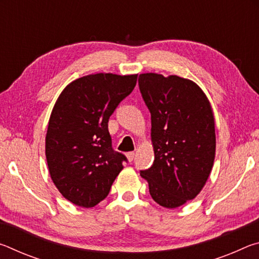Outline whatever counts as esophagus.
Here are the masks:
<instances>
[{
	"mask_svg": "<svg viewBox=\"0 0 259 259\" xmlns=\"http://www.w3.org/2000/svg\"><path fill=\"white\" fill-rule=\"evenodd\" d=\"M126 159H128V161H133L135 159V152H129L126 153Z\"/></svg>",
	"mask_w": 259,
	"mask_h": 259,
	"instance_id": "esophagus-1",
	"label": "esophagus"
}]
</instances>
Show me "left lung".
<instances>
[{
    "instance_id": "8db88e82",
    "label": "left lung",
    "mask_w": 259,
    "mask_h": 259,
    "mask_svg": "<svg viewBox=\"0 0 259 259\" xmlns=\"http://www.w3.org/2000/svg\"><path fill=\"white\" fill-rule=\"evenodd\" d=\"M139 89L151 112L154 162L142 170L156 203L174 209L193 200L212 170L216 134L211 105L188 78L140 74Z\"/></svg>"
}]
</instances>
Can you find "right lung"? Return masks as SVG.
Masks as SVG:
<instances>
[{"label": "right lung", "mask_w": 259, "mask_h": 259, "mask_svg": "<svg viewBox=\"0 0 259 259\" xmlns=\"http://www.w3.org/2000/svg\"><path fill=\"white\" fill-rule=\"evenodd\" d=\"M137 74L97 73L76 78L61 91L46 136L52 182L72 203L93 208L108 195L126 157L114 152L108 120L131 94Z\"/></svg>", "instance_id": "obj_1"}]
</instances>
